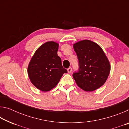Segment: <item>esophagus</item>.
Here are the masks:
<instances>
[{"instance_id":"obj_1","label":"esophagus","mask_w":129,"mask_h":129,"mask_svg":"<svg viewBox=\"0 0 129 129\" xmlns=\"http://www.w3.org/2000/svg\"><path fill=\"white\" fill-rule=\"evenodd\" d=\"M72 68H71V67L67 69V71H68V72L69 73H71V72H72Z\"/></svg>"}]
</instances>
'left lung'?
<instances>
[{
  "instance_id": "8db88e82",
  "label": "left lung",
  "mask_w": 129,
  "mask_h": 129,
  "mask_svg": "<svg viewBox=\"0 0 129 129\" xmlns=\"http://www.w3.org/2000/svg\"><path fill=\"white\" fill-rule=\"evenodd\" d=\"M79 61V71L73 75L78 87L85 91L97 90L105 83L110 64L103 49L94 41H79L73 44Z\"/></svg>"
}]
</instances>
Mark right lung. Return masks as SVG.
<instances>
[{
	"label": "right lung",
	"mask_w": 129,
	"mask_h": 129,
	"mask_svg": "<svg viewBox=\"0 0 129 129\" xmlns=\"http://www.w3.org/2000/svg\"><path fill=\"white\" fill-rule=\"evenodd\" d=\"M58 44L50 41L39 47L29 62L28 75L32 84L42 91H48L55 87L67 69L62 66L57 55Z\"/></svg>",
	"instance_id": "add662e5"
}]
</instances>
